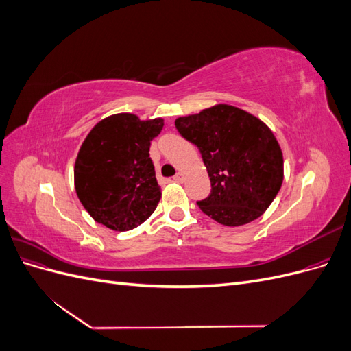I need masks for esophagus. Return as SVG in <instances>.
Here are the masks:
<instances>
[{"label": "esophagus", "mask_w": 351, "mask_h": 351, "mask_svg": "<svg viewBox=\"0 0 351 351\" xmlns=\"http://www.w3.org/2000/svg\"><path fill=\"white\" fill-rule=\"evenodd\" d=\"M174 180H176V182H183V180H184L183 173H177V174L174 176Z\"/></svg>", "instance_id": "1"}]
</instances>
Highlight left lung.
<instances>
[{"label": "left lung", "instance_id": "8db88e82", "mask_svg": "<svg viewBox=\"0 0 351 351\" xmlns=\"http://www.w3.org/2000/svg\"><path fill=\"white\" fill-rule=\"evenodd\" d=\"M176 129L197 146L210 180L200 210L222 226L259 218L282 184V154L274 133L256 117L231 105H215L180 117Z\"/></svg>", "mask_w": 351, "mask_h": 351}]
</instances>
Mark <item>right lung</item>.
Masks as SVG:
<instances>
[{"instance_id": "1", "label": "right lung", "mask_w": 351, "mask_h": 351, "mask_svg": "<svg viewBox=\"0 0 351 351\" xmlns=\"http://www.w3.org/2000/svg\"><path fill=\"white\" fill-rule=\"evenodd\" d=\"M164 120L141 121L115 114L84 139L74 165L76 193L90 217L115 231H129L152 215L159 199L151 141Z\"/></svg>"}]
</instances>
